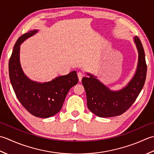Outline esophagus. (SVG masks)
<instances>
[{"mask_svg": "<svg viewBox=\"0 0 154 154\" xmlns=\"http://www.w3.org/2000/svg\"><path fill=\"white\" fill-rule=\"evenodd\" d=\"M83 76H84V74L83 73H82V72H78V79H79V81L82 80Z\"/></svg>", "mask_w": 154, "mask_h": 154, "instance_id": "esophagus-1", "label": "esophagus"}]
</instances>
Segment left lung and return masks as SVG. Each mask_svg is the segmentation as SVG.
Instances as JSON below:
<instances>
[{
	"instance_id": "obj_1",
	"label": "left lung",
	"mask_w": 154,
	"mask_h": 154,
	"mask_svg": "<svg viewBox=\"0 0 154 154\" xmlns=\"http://www.w3.org/2000/svg\"><path fill=\"white\" fill-rule=\"evenodd\" d=\"M134 42L138 51V63L134 76L128 85L118 91H112L100 82L96 77H84L82 80L86 90L87 106L93 114L100 118L122 115L136 101L145 84L147 64L142 44L137 36Z\"/></svg>"
}]
</instances>
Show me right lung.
Here are the masks:
<instances>
[{
  "label": "right lung",
  "mask_w": 154,
  "mask_h": 154,
  "mask_svg": "<svg viewBox=\"0 0 154 154\" xmlns=\"http://www.w3.org/2000/svg\"><path fill=\"white\" fill-rule=\"evenodd\" d=\"M37 31L24 34L15 43L9 60V77L15 94L24 108L34 116L47 118L60 110L68 91L78 82V78L76 72L72 71L51 82L40 83L24 74L20 64V45Z\"/></svg>",
  "instance_id": "obj_1"
}]
</instances>
